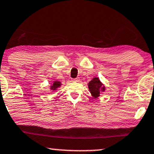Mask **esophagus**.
<instances>
[{"instance_id": "obj_1", "label": "esophagus", "mask_w": 154, "mask_h": 154, "mask_svg": "<svg viewBox=\"0 0 154 154\" xmlns=\"http://www.w3.org/2000/svg\"><path fill=\"white\" fill-rule=\"evenodd\" d=\"M72 81H76V82H78V81H79V79H72Z\"/></svg>"}]
</instances>
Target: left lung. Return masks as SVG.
<instances>
[{
  "mask_svg": "<svg viewBox=\"0 0 154 154\" xmlns=\"http://www.w3.org/2000/svg\"><path fill=\"white\" fill-rule=\"evenodd\" d=\"M88 89L91 94L92 97L94 98H98L101 92L106 91V88L104 85L100 82V79L98 77H94L90 82L88 83Z\"/></svg>",
  "mask_w": 154,
  "mask_h": 154,
  "instance_id": "obj_1",
  "label": "left lung"
}]
</instances>
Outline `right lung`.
I'll use <instances>...</instances> for the list:
<instances>
[{
	"instance_id": "obj_1",
	"label": "right lung",
	"mask_w": 154,
	"mask_h": 154,
	"mask_svg": "<svg viewBox=\"0 0 154 154\" xmlns=\"http://www.w3.org/2000/svg\"><path fill=\"white\" fill-rule=\"evenodd\" d=\"M61 86V83L58 81H53V83L51 85L50 88L51 91H56L57 88H59Z\"/></svg>"
}]
</instances>
